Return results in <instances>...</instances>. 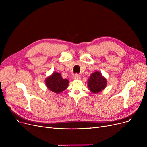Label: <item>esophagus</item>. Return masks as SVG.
<instances>
[{
    "instance_id": "1",
    "label": "esophagus",
    "mask_w": 147,
    "mask_h": 147,
    "mask_svg": "<svg viewBox=\"0 0 147 147\" xmlns=\"http://www.w3.org/2000/svg\"><path fill=\"white\" fill-rule=\"evenodd\" d=\"M73 79H80V77L79 74H75L74 76H73Z\"/></svg>"
}]
</instances>
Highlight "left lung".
<instances>
[{
  "label": "left lung",
  "instance_id": "left-lung-1",
  "mask_svg": "<svg viewBox=\"0 0 147 147\" xmlns=\"http://www.w3.org/2000/svg\"><path fill=\"white\" fill-rule=\"evenodd\" d=\"M107 85V80L98 71L92 73L88 79L89 89L94 94L99 93Z\"/></svg>",
  "mask_w": 147,
  "mask_h": 147
}]
</instances>
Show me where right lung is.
<instances>
[{
    "mask_svg": "<svg viewBox=\"0 0 147 147\" xmlns=\"http://www.w3.org/2000/svg\"><path fill=\"white\" fill-rule=\"evenodd\" d=\"M46 84L50 90L59 94L67 89L68 85V80L64 79L61 74L54 72L46 79Z\"/></svg>",
    "mask_w": 147,
    "mask_h": 147,
    "instance_id": "obj_1",
    "label": "right lung"
}]
</instances>
